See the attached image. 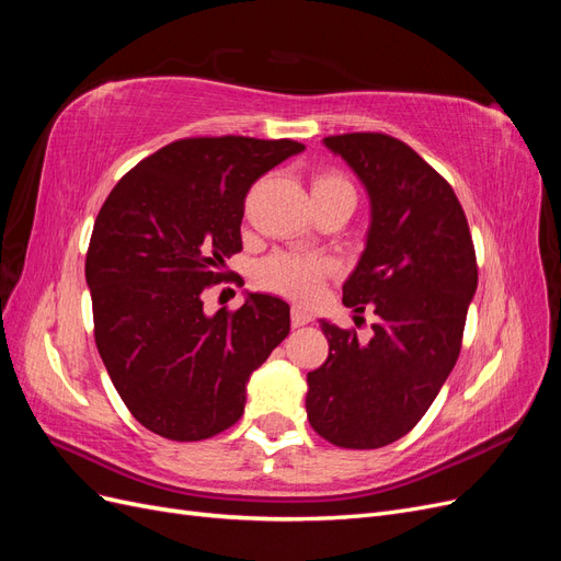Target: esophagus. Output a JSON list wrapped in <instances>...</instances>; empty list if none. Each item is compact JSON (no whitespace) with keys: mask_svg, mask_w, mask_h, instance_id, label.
Returning a JSON list of instances; mask_svg holds the SVG:
<instances>
[{"mask_svg":"<svg viewBox=\"0 0 561 561\" xmlns=\"http://www.w3.org/2000/svg\"><path fill=\"white\" fill-rule=\"evenodd\" d=\"M290 320H293V328H301V325H309V322H311V313H309L307 309H301V307H293Z\"/></svg>","mask_w":561,"mask_h":561,"instance_id":"34e87169","label":"esophagus"}]
</instances>
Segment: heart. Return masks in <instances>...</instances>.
Listing matches in <instances>:
<instances>
[{"label":"heart","mask_w":561,"mask_h":561,"mask_svg":"<svg viewBox=\"0 0 561 561\" xmlns=\"http://www.w3.org/2000/svg\"><path fill=\"white\" fill-rule=\"evenodd\" d=\"M311 192L313 198H320L330 194L353 192V186L342 173L334 171V168H328V171L313 173ZM332 262L325 257H318V254L274 252L271 257L260 262L257 280L271 293L307 301L316 297L322 280L332 274Z\"/></svg>","instance_id":"heart-1"}]
</instances>
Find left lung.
Wrapping results in <instances>:
<instances>
[{
    "label": "left lung",
    "mask_w": 561,
    "mask_h": 561,
    "mask_svg": "<svg viewBox=\"0 0 561 561\" xmlns=\"http://www.w3.org/2000/svg\"><path fill=\"white\" fill-rule=\"evenodd\" d=\"M371 201L367 248L344 304L379 316L367 344L322 320L328 360L309 371L311 428L344 449H379L410 433L461 353L478 260L451 184L386 133L330 135Z\"/></svg>",
    "instance_id": "left-lung-1"
}]
</instances>
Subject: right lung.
<instances>
[{
    "instance_id": "1",
    "label": "right lung",
    "mask_w": 561,
    "mask_h": 561,
    "mask_svg": "<svg viewBox=\"0 0 561 561\" xmlns=\"http://www.w3.org/2000/svg\"><path fill=\"white\" fill-rule=\"evenodd\" d=\"M301 149L287 138H182L130 168L100 208L87 252L95 346L147 431L196 443L233 426L250 375L290 332L278 297L206 316L201 295L243 250L250 186Z\"/></svg>"
}]
</instances>
